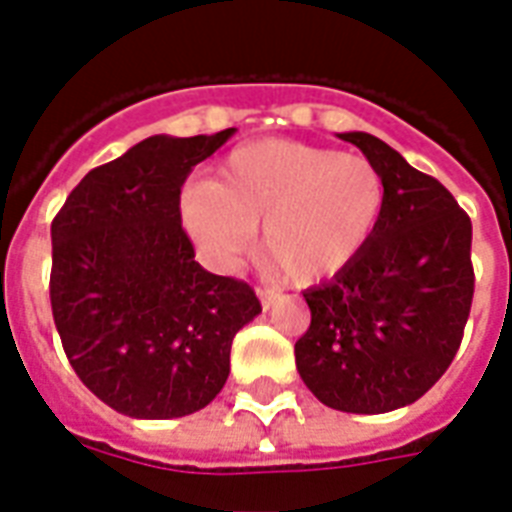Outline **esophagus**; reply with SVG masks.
Here are the masks:
<instances>
[{
  "instance_id": "obj_1",
  "label": "esophagus",
  "mask_w": 512,
  "mask_h": 512,
  "mask_svg": "<svg viewBox=\"0 0 512 512\" xmlns=\"http://www.w3.org/2000/svg\"><path fill=\"white\" fill-rule=\"evenodd\" d=\"M255 295H257V300H260V305H263V311H271L273 303H276V295H273L271 289L257 287V289H255Z\"/></svg>"
}]
</instances>
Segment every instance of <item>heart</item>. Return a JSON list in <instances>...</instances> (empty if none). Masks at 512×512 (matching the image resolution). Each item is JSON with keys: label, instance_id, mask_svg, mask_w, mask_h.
<instances>
[{"label": "heart", "instance_id": "1", "mask_svg": "<svg viewBox=\"0 0 512 512\" xmlns=\"http://www.w3.org/2000/svg\"><path fill=\"white\" fill-rule=\"evenodd\" d=\"M385 204V177L366 156L257 140L233 148L209 183L188 185L177 215L217 271H233L260 228L263 255L305 287L337 276L369 247Z\"/></svg>", "mask_w": 512, "mask_h": 512}]
</instances>
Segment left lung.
Wrapping results in <instances>:
<instances>
[{
    "label": "left lung",
    "instance_id": "1",
    "mask_svg": "<svg viewBox=\"0 0 512 512\" xmlns=\"http://www.w3.org/2000/svg\"><path fill=\"white\" fill-rule=\"evenodd\" d=\"M380 167L388 204L369 247L305 289L311 327L295 364L337 412L385 414L414 404L449 369L473 303L470 217L436 177L369 132H340Z\"/></svg>",
    "mask_w": 512,
    "mask_h": 512
}]
</instances>
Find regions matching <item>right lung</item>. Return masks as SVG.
<instances>
[{
    "instance_id": "1",
    "label": "right lung",
    "mask_w": 512,
    "mask_h": 512,
    "mask_svg": "<svg viewBox=\"0 0 512 512\" xmlns=\"http://www.w3.org/2000/svg\"><path fill=\"white\" fill-rule=\"evenodd\" d=\"M236 127L151 135L87 172L52 220V319L95 396L135 420L204 409L231 372V342L260 300L193 260L177 201L185 177Z\"/></svg>"
}]
</instances>
